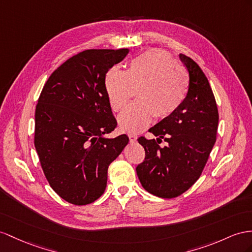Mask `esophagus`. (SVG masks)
Segmentation results:
<instances>
[{"mask_svg":"<svg viewBox=\"0 0 252 252\" xmlns=\"http://www.w3.org/2000/svg\"><path fill=\"white\" fill-rule=\"evenodd\" d=\"M128 137H130L131 143H135V141H136V139H137V136H136V135H134V134H128Z\"/></svg>","mask_w":252,"mask_h":252,"instance_id":"34e87169","label":"esophagus"}]
</instances>
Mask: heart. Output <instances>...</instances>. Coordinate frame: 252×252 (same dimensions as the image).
Here are the masks:
<instances>
[{
  "instance_id": "1",
  "label": "heart",
  "mask_w": 252,
  "mask_h": 252,
  "mask_svg": "<svg viewBox=\"0 0 252 252\" xmlns=\"http://www.w3.org/2000/svg\"><path fill=\"white\" fill-rule=\"evenodd\" d=\"M107 100L114 112H119L132 98L137 100L119 116L124 131L137 133L150 125L152 117L165 119L182 105L189 90L186 70L163 50L154 49L128 63L127 69L109 68L104 75Z\"/></svg>"
}]
</instances>
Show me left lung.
I'll return each mask as SVG.
<instances>
[{"mask_svg": "<svg viewBox=\"0 0 252 252\" xmlns=\"http://www.w3.org/2000/svg\"><path fill=\"white\" fill-rule=\"evenodd\" d=\"M189 76V92L182 105L150 128L158 139L141 136L146 158L136 168L143 188L154 196L176 198L202 173L216 141L218 109L203 71L190 57L180 54ZM167 144L159 146L161 139Z\"/></svg>", "mask_w": 252, "mask_h": 252, "instance_id": "1", "label": "left lung"}]
</instances>
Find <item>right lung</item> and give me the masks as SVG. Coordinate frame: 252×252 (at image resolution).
I'll list each match as a JSON object with an SVG mask.
<instances>
[{
    "label": "right lung",
    "instance_id": "right-lung-1",
    "mask_svg": "<svg viewBox=\"0 0 252 252\" xmlns=\"http://www.w3.org/2000/svg\"><path fill=\"white\" fill-rule=\"evenodd\" d=\"M128 49H92L70 57L50 75L35 112L34 144L48 182L67 202L89 204L106 189L107 169L128 143L105 138L117 121L104 75Z\"/></svg>",
    "mask_w": 252,
    "mask_h": 252
}]
</instances>
